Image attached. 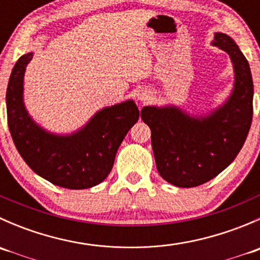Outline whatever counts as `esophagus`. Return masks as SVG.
Here are the masks:
<instances>
[{"label": "esophagus", "mask_w": 260, "mask_h": 260, "mask_svg": "<svg viewBox=\"0 0 260 260\" xmlns=\"http://www.w3.org/2000/svg\"><path fill=\"white\" fill-rule=\"evenodd\" d=\"M149 98H151V95H149V91L147 89H140L137 91V101L141 103H146L149 101Z\"/></svg>", "instance_id": "esophagus-1"}]
</instances>
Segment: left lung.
<instances>
[{"instance_id":"1","label":"left lung","mask_w":260,"mask_h":260,"mask_svg":"<svg viewBox=\"0 0 260 260\" xmlns=\"http://www.w3.org/2000/svg\"><path fill=\"white\" fill-rule=\"evenodd\" d=\"M212 45L230 56L234 85L229 98L209 113L176 106H146L141 118L151 129L156 166L167 182L195 187L224 171L246 140L253 119L254 86L248 60L229 35L215 32Z\"/></svg>"}]
</instances>
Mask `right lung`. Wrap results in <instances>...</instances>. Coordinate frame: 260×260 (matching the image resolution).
Here are the masks:
<instances>
[{"mask_svg":"<svg viewBox=\"0 0 260 260\" xmlns=\"http://www.w3.org/2000/svg\"><path fill=\"white\" fill-rule=\"evenodd\" d=\"M34 52L22 55L12 69L6 91L7 122L18 153L31 170L60 187L83 190L107 179L115 154L140 111L132 99L104 107L70 135L46 131L23 103V77Z\"/></svg>","mask_w":260,"mask_h":260,"instance_id":"obj_1","label":"right lung"}]
</instances>
